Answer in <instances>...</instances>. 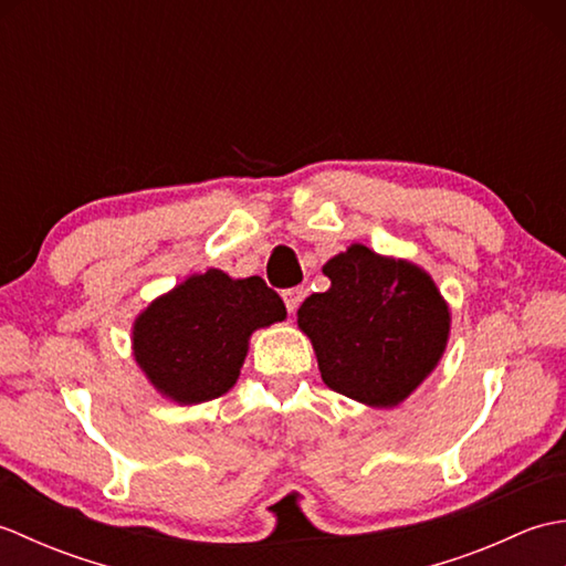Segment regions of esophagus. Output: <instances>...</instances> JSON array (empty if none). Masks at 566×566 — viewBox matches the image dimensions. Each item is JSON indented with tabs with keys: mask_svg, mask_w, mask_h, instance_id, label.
Instances as JSON below:
<instances>
[{
	"mask_svg": "<svg viewBox=\"0 0 566 566\" xmlns=\"http://www.w3.org/2000/svg\"><path fill=\"white\" fill-rule=\"evenodd\" d=\"M282 298H284L286 311H290V314H296L298 304L304 302V290H302V286H294V290H286V292L282 294Z\"/></svg>",
	"mask_w": 566,
	"mask_h": 566,
	"instance_id": "obj_1",
	"label": "esophagus"
}]
</instances>
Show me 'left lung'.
I'll return each mask as SVG.
<instances>
[{"label": "left lung", "instance_id": "1", "mask_svg": "<svg viewBox=\"0 0 566 566\" xmlns=\"http://www.w3.org/2000/svg\"><path fill=\"white\" fill-rule=\"evenodd\" d=\"M331 290L311 294L296 323L326 387L371 408L403 403L444 355L450 306L416 262L353 243L323 264Z\"/></svg>", "mask_w": 566, "mask_h": 566}]
</instances>
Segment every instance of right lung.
Segmentation results:
<instances>
[{
    "mask_svg": "<svg viewBox=\"0 0 566 566\" xmlns=\"http://www.w3.org/2000/svg\"><path fill=\"white\" fill-rule=\"evenodd\" d=\"M284 318L280 294L260 276L233 280L211 268L153 298L134 321L130 347L163 399L195 406L231 391L250 335Z\"/></svg>",
    "mask_w": 566,
    "mask_h": 566,
    "instance_id": "right-lung-1",
    "label": "right lung"
}]
</instances>
